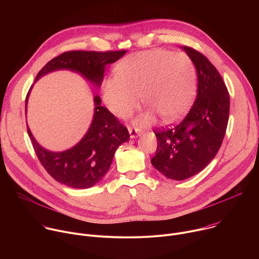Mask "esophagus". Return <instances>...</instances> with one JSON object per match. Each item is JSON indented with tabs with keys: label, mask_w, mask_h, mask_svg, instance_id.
<instances>
[{
	"label": "esophagus",
	"mask_w": 259,
	"mask_h": 259,
	"mask_svg": "<svg viewBox=\"0 0 259 259\" xmlns=\"http://www.w3.org/2000/svg\"><path fill=\"white\" fill-rule=\"evenodd\" d=\"M128 130H129L130 138H136V137H138V136L141 135V132H140V131H138L137 129H134V128H132V127H129Z\"/></svg>",
	"instance_id": "1"
}]
</instances>
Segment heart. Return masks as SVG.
<instances>
[{
    "label": "heart",
    "instance_id": "1",
    "mask_svg": "<svg viewBox=\"0 0 259 259\" xmlns=\"http://www.w3.org/2000/svg\"><path fill=\"white\" fill-rule=\"evenodd\" d=\"M196 94V69L183 53L154 49L131 54L104 81L102 96L115 116L126 118L139 106V96L151 110L138 122L149 124L155 113L173 122L188 112Z\"/></svg>",
    "mask_w": 259,
    "mask_h": 259
}]
</instances>
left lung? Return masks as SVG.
<instances>
[{"label": "left lung", "mask_w": 259, "mask_h": 259, "mask_svg": "<svg viewBox=\"0 0 259 259\" xmlns=\"http://www.w3.org/2000/svg\"><path fill=\"white\" fill-rule=\"evenodd\" d=\"M197 69L198 92L189 114L179 124L155 131L158 147L152 165L173 180L202 171L223 143L230 115V95L215 66L197 50L183 46Z\"/></svg>", "instance_id": "left-lung-1"}]
</instances>
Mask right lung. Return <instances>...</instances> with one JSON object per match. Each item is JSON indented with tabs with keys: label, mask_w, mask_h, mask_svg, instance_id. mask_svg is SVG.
Wrapping results in <instances>:
<instances>
[{
	"label": "right lung",
	"mask_w": 259,
	"mask_h": 259,
	"mask_svg": "<svg viewBox=\"0 0 259 259\" xmlns=\"http://www.w3.org/2000/svg\"><path fill=\"white\" fill-rule=\"evenodd\" d=\"M125 54V50L64 52L51 59L38 72L34 83L52 71L68 69L80 73L98 88L103 80L105 66L116 62ZM32 86L26 95L25 113ZM94 106L93 119L87 133L76 145L63 152L56 153L44 149L27 126L34 152L43 167L56 181L70 188L89 189L95 186L108 171L118 147L130 138L127 128L106 107L101 106L98 95L94 96Z\"/></svg>",
	"instance_id": "obj_1"
}]
</instances>
